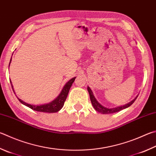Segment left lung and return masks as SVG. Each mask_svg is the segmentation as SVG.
<instances>
[{
  "mask_svg": "<svg viewBox=\"0 0 156 156\" xmlns=\"http://www.w3.org/2000/svg\"><path fill=\"white\" fill-rule=\"evenodd\" d=\"M87 90L89 91V95H90V101H91V104L93 106V108L97 110L98 112L102 113V114H110V113H114V112H117L120 111V110L125 109L126 108L129 107L132 105V104L134 102V101L136 100V99L137 98V97L135 99H134L132 101H130L128 104H126V105H123L122 106H119V107H117V108H108L104 107L103 106H101V104L98 102V101L96 100V99L95 98L94 95L93 94L92 90H90V88L88 87H87Z\"/></svg>",
  "mask_w": 156,
  "mask_h": 156,
  "instance_id": "1",
  "label": "left lung"
}]
</instances>
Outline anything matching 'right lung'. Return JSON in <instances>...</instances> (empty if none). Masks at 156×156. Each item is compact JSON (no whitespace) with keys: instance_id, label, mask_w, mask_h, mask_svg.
<instances>
[{"instance_id":"obj_1","label":"right lung","mask_w":156,"mask_h":156,"mask_svg":"<svg viewBox=\"0 0 156 156\" xmlns=\"http://www.w3.org/2000/svg\"><path fill=\"white\" fill-rule=\"evenodd\" d=\"M11 59L10 60V63H11ZM10 63H9V64H10ZM75 78H76V77L73 78L72 79L69 80V81L67 82V84L63 87L62 91L61 92L60 95H59L55 100L52 101V102H50L49 104H43V105H39V106L31 105V104L24 102V101L21 100L20 99H19V98H18V99L22 104H24V105L29 107L30 108L35 110V111L43 112H49V113L56 112H58V110H60L62 108H63L65 101H66V98L67 97V95H68L69 90L70 89L71 87H72V83L74 82ZM10 83H11V81H10ZM11 87H12V89H13L12 84H11ZM13 92H14V90H13Z\"/></svg>"}]
</instances>
